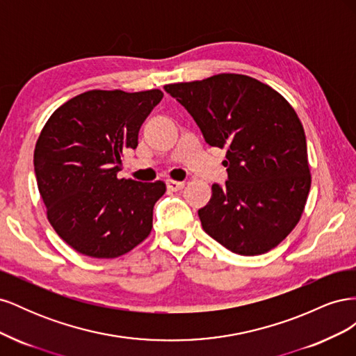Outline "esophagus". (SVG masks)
Listing matches in <instances>:
<instances>
[{"label":"esophagus","instance_id":"34e87169","mask_svg":"<svg viewBox=\"0 0 356 356\" xmlns=\"http://www.w3.org/2000/svg\"><path fill=\"white\" fill-rule=\"evenodd\" d=\"M166 186H168V188H169L170 191H179V190L184 188V182L168 179V181H166Z\"/></svg>","mask_w":356,"mask_h":356}]
</instances>
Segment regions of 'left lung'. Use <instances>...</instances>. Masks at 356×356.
<instances>
[{"mask_svg": "<svg viewBox=\"0 0 356 356\" xmlns=\"http://www.w3.org/2000/svg\"><path fill=\"white\" fill-rule=\"evenodd\" d=\"M207 144L227 148L224 186L199 209L203 230L234 254L258 255L281 243L303 213L310 190L305 129L270 86L242 74L166 84Z\"/></svg>", "mask_w": 356, "mask_h": 356, "instance_id": "left-lung-1", "label": "left lung"}]
</instances>
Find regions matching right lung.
Returning a JSON list of instances; mask_svg holds the SVG:
<instances>
[{
    "label": "right lung",
    "instance_id": "add662e5",
    "mask_svg": "<svg viewBox=\"0 0 356 356\" xmlns=\"http://www.w3.org/2000/svg\"><path fill=\"white\" fill-rule=\"evenodd\" d=\"M161 98L159 89L89 90L59 106L42 127L34 152L38 190L51 227L77 252L115 258L152 232L165 182L118 179L117 172Z\"/></svg>",
    "mask_w": 356,
    "mask_h": 356
}]
</instances>
